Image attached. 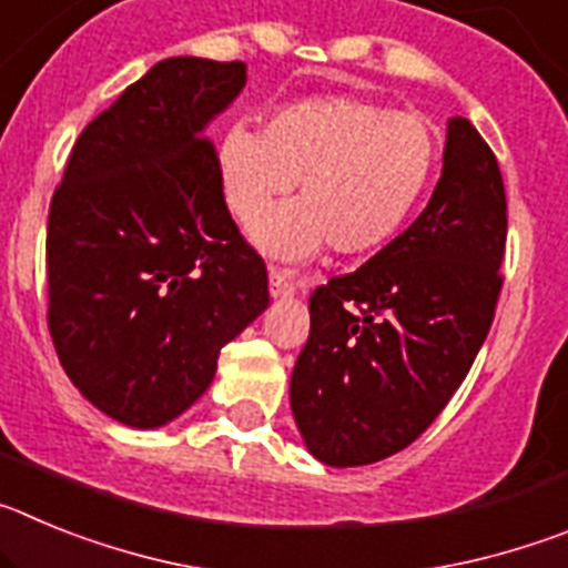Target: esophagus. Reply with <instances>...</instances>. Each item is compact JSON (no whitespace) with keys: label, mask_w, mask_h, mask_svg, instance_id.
I'll list each match as a JSON object with an SVG mask.
<instances>
[{"label":"esophagus","mask_w":568,"mask_h":568,"mask_svg":"<svg viewBox=\"0 0 568 568\" xmlns=\"http://www.w3.org/2000/svg\"><path fill=\"white\" fill-rule=\"evenodd\" d=\"M298 287H301L298 281L290 278V275L284 273V270L270 267V293H273L275 298H278V295H293Z\"/></svg>","instance_id":"1"}]
</instances>
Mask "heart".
Wrapping results in <instances>:
<instances>
[{
    "instance_id": "1",
    "label": "heart",
    "mask_w": 568,
    "mask_h": 568,
    "mask_svg": "<svg viewBox=\"0 0 568 568\" xmlns=\"http://www.w3.org/2000/svg\"><path fill=\"white\" fill-rule=\"evenodd\" d=\"M438 139L426 119L349 93L273 110L264 130L230 128L215 168L230 213L261 222L255 241L278 258H310L324 244L341 258L378 253L400 233L433 182Z\"/></svg>"
}]
</instances>
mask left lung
Returning <instances> with one entry per match:
<instances>
[{"label":"left lung","instance_id":"1","mask_svg":"<svg viewBox=\"0 0 568 568\" xmlns=\"http://www.w3.org/2000/svg\"><path fill=\"white\" fill-rule=\"evenodd\" d=\"M504 253L498 159L469 119L455 115L444 173L413 227L310 295V338L290 404L315 458L375 464L438 418L491 327Z\"/></svg>","mask_w":568,"mask_h":568}]
</instances>
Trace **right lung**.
<instances>
[{"label":"right lung","instance_id":"1","mask_svg":"<svg viewBox=\"0 0 568 568\" xmlns=\"http://www.w3.org/2000/svg\"><path fill=\"white\" fill-rule=\"evenodd\" d=\"M244 82V62L153 64L82 130L50 202V338L79 393L135 429L202 398L270 304L207 135Z\"/></svg>","mask_w":568,"mask_h":568}]
</instances>
